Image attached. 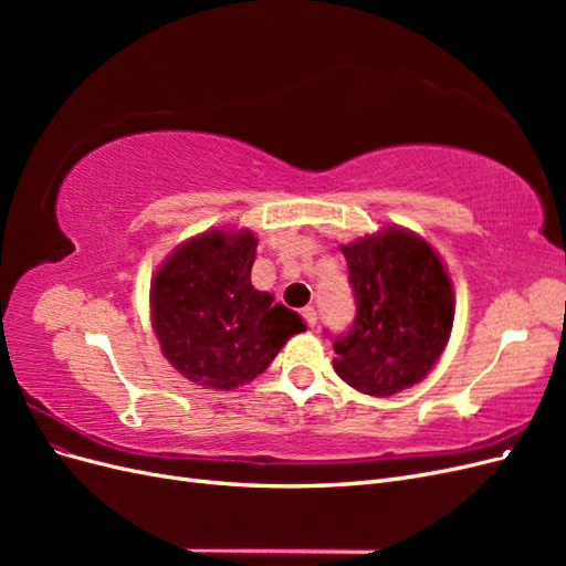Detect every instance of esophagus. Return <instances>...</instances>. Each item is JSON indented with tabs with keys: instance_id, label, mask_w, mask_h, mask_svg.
<instances>
[{
	"instance_id": "obj_1",
	"label": "esophagus",
	"mask_w": 566,
	"mask_h": 566,
	"mask_svg": "<svg viewBox=\"0 0 566 566\" xmlns=\"http://www.w3.org/2000/svg\"><path fill=\"white\" fill-rule=\"evenodd\" d=\"M302 318H304L306 325H312V328H314L316 321H318V314H316L314 306H304V310H302Z\"/></svg>"
}]
</instances>
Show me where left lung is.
<instances>
[{"label":"left lung","instance_id":"8db88e82","mask_svg":"<svg viewBox=\"0 0 566 566\" xmlns=\"http://www.w3.org/2000/svg\"><path fill=\"white\" fill-rule=\"evenodd\" d=\"M356 318L335 337L333 368L370 397L420 382L447 347L453 287L437 252L401 229L342 245Z\"/></svg>","mask_w":566,"mask_h":566}]
</instances>
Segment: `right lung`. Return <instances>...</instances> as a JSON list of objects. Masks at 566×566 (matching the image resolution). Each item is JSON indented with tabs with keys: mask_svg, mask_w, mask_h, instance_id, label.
Wrapping results in <instances>:
<instances>
[{
	"mask_svg": "<svg viewBox=\"0 0 566 566\" xmlns=\"http://www.w3.org/2000/svg\"><path fill=\"white\" fill-rule=\"evenodd\" d=\"M250 231H208L181 245L150 285L153 328L167 361L191 382L233 389L254 380L306 325L254 290Z\"/></svg>",
	"mask_w": 566,
	"mask_h": 566,
	"instance_id": "add662e5",
	"label": "right lung"
}]
</instances>
